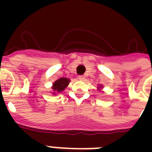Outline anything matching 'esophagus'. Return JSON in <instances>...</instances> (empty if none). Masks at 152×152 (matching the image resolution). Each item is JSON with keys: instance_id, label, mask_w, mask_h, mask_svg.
Segmentation results:
<instances>
[{"instance_id": "esophagus-1", "label": "esophagus", "mask_w": 152, "mask_h": 152, "mask_svg": "<svg viewBox=\"0 0 152 152\" xmlns=\"http://www.w3.org/2000/svg\"><path fill=\"white\" fill-rule=\"evenodd\" d=\"M78 79H79V80H80L83 81V80H85L86 77L84 76H78Z\"/></svg>"}]
</instances>
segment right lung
Returning a JSON list of instances; mask_svg holds the SVG:
<instances>
[{
  "mask_svg": "<svg viewBox=\"0 0 152 152\" xmlns=\"http://www.w3.org/2000/svg\"><path fill=\"white\" fill-rule=\"evenodd\" d=\"M69 80L64 77L60 78L59 80H57V81H55L53 86V89L55 92H61L62 91L64 90V88H66L67 86L69 85ZM55 94V93H53Z\"/></svg>",
  "mask_w": 152,
  "mask_h": 152,
  "instance_id": "1",
  "label": "right lung"
}]
</instances>
